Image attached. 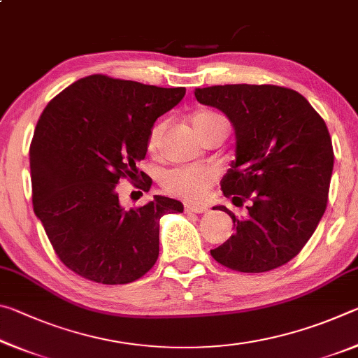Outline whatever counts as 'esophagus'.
<instances>
[{
    "instance_id": "obj_1",
    "label": "esophagus",
    "mask_w": 358,
    "mask_h": 358,
    "mask_svg": "<svg viewBox=\"0 0 358 358\" xmlns=\"http://www.w3.org/2000/svg\"><path fill=\"white\" fill-rule=\"evenodd\" d=\"M185 211H186V213H205V211H208V207H207V205L186 203L185 205Z\"/></svg>"
}]
</instances>
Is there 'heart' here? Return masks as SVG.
I'll return each mask as SVG.
<instances>
[{"mask_svg": "<svg viewBox=\"0 0 358 358\" xmlns=\"http://www.w3.org/2000/svg\"><path fill=\"white\" fill-rule=\"evenodd\" d=\"M221 115L215 112L203 110L194 115L192 124L196 128L197 134H201L211 124L216 123L217 120H221ZM167 128V120H161L151 128L147 141V147L150 153L156 155L159 151L162 136H164ZM216 181V172L213 169L208 167H192V166H183V167H175L172 171H169L164 177H162V186L164 189L172 194L175 197L185 199V201L191 202H201L208 196L211 186Z\"/></svg>", "mask_w": 358, "mask_h": 358, "instance_id": "heart-1", "label": "heart"}]
</instances>
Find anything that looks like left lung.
Wrapping results in <instances>:
<instances>
[{
    "label": "left lung",
    "mask_w": 358,
    "mask_h": 358,
    "mask_svg": "<svg viewBox=\"0 0 358 358\" xmlns=\"http://www.w3.org/2000/svg\"><path fill=\"white\" fill-rule=\"evenodd\" d=\"M196 99L220 108L237 132V159L222 178V194L248 215L211 250L217 264L241 273H264L292 260L324 216L333 147L324 118L295 90L278 85L197 88Z\"/></svg>",
    "instance_id": "1"
}]
</instances>
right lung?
<instances>
[{
  "instance_id": "add662e5",
  "label": "right lung",
  "mask_w": 358,
  "mask_h": 358,
  "mask_svg": "<svg viewBox=\"0 0 358 358\" xmlns=\"http://www.w3.org/2000/svg\"><path fill=\"white\" fill-rule=\"evenodd\" d=\"M185 93V87L93 74L44 108L29 145L33 208L58 259L76 275L113 286L153 268L161 216L181 213L183 205L155 196L124 210L117 187L128 180L150 191L151 178L137 164L147 155L153 123Z\"/></svg>"
}]
</instances>
